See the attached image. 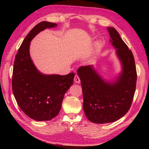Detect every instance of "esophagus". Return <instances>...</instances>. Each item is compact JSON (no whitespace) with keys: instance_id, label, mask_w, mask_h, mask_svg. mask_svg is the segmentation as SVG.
I'll use <instances>...</instances> for the list:
<instances>
[{"instance_id":"esophagus-1","label":"esophagus","mask_w":149,"mask_h":149,"mask_svg":"<svg viewBox=\"0 0 149 149\" xmlns=\"http://www.w3.org/2000/svg\"><path fill=\"white\" fill-rule=\"evenodd\" d=\"M74 81L76 83V84H79L80 83V79L79 76H78L77 75H75V77H74Z\"/></svg>"}]
</instances>
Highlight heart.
Returning <instances> with one entry per match:
<instances>
[{
	"label": "heart",
	"instance_id": "1",
	"mask_svg": "<svg viewBox=\"0 0 149 149\" xmlns=\"http://www.w3.org/2000/svg\"><path fill=\"white\" fill-rule=\"evenodd\" d=\"M99 44H97V47H99Z\"/></svg>",
	"mask_w": 149,
	"mask_h": 149
}]
</instances>
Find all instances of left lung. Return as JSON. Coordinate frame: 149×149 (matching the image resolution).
<instances>
[{
    "instance_id": "left-lung-1",
    "label": "left lung",
    "mask_w": 149,
    "mask_h": 149,
    "mask_svg": "<svg viewBox=\"0 0 149 149\" xmlns=\"http://www.w3.org/2000/svg\"><path fill=\"white\" fill-rule=\"evenodd\" d=\"M110 42L116 51L122 65V72L114 80L108 81L100 76L93 65L77 70L84 96V112L87 119L95 123L114 122L130 110L135 94L137 72L135 60L118 32L107 27Z\"/></svg>"
}]
</instances>
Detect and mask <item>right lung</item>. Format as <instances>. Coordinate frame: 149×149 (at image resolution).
Masks as SVG:
<instances>
[{
  "label": "right lung",
  "mask_w": 149,
  "mask_h": 149,
  "mask_svg": "<svg viewBox=\"0 0 149 149\" xmlns=\"http://www.w3.org/2000/svg\"><path fill=\"white\" fill-rule=\"evenodd\" d=\"M57 24L41 22L27 34L16 55L12 74V91L17 104L35 121H49L58 114L65 93L73 85L74 73L46 75L35 67L29 54L30 42L47 28Z\"/></svg>",
  "instance_id": "obj_1"
}]
</instances>
